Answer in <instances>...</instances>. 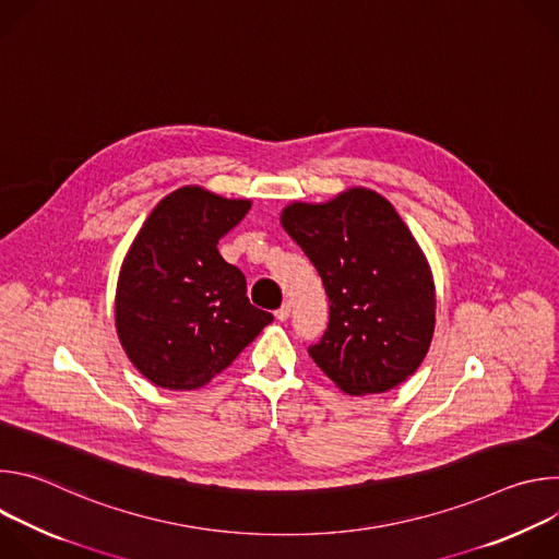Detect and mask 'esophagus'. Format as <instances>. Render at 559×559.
I'll return each instance as SVG.
<instances>
[{
    "mask_svg": "<svg viewBox=\"0 0 559 559\" xmlns=\"http://www.w3.org/2000/svg\"><path fill=\"white\" fill-rule=\"evenodd\" d=\"M289 311H292V307H289V302H283L278 309H276V321H281V323H285L287 318H289Z\"/></svg>",
    "mask_w": 559,
    "mask_h": 559,
    "instance_id": "1",
    "label": "esophagus"
}]
</instances>
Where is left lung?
Segmentation results:
<instances>
[{
	"label": "left lung",
	"mask_w": 559,
	"mask_h": 559,
	"mask_svg": "<svg viewBox=\"0 0 559 559\" xmlns=\"http://www.w3.org/2000/svg\"><path fill=\"white\" fill-rule=\"evenodd\" d=\"M281 225L323 278L330 325L309 356L349 395L384 393L416 373L436 328L425 252L393 205L349 188L325 203L294 201Z\"/></svg>",
	"instance_id": "obj_1"
}]
</instances>
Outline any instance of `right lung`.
I'll list each match as a JSON object with an SVG mask.
<instances>
[{"instance_id":"obj_1","label":"right lung","mask_w":559,"mask_h":559,"mask_svg":"<svg viewBox=\"0 0 559 559\" xmlns=\"http://www.w3.org/2000/svg\"><path fill=\"white\" fill-rule=\"evenodd\" d=\"M250 207V199L183 186L156 203L134 236L119 270L115 325L152 384H207L272 323L246 296L243 272L216 248Z\"/></svg>"}]
</instances>
